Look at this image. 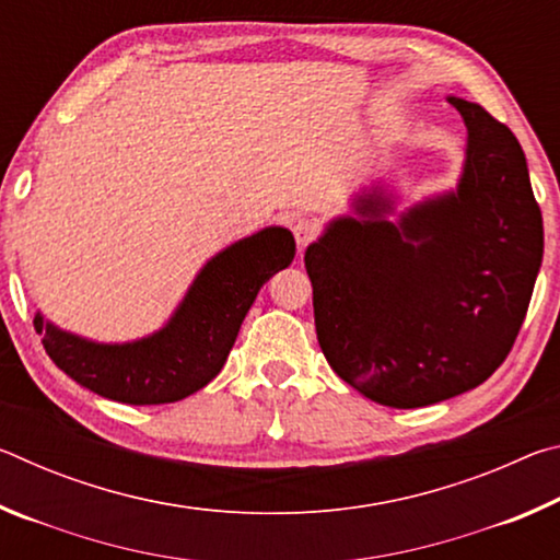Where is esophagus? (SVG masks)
Listing matches in <instances>:
<instances>
[{
	"mask_svg": "<svg viewBox=\"0 0 560 560\" xmlns=\"http://www.w3.org/2000/svg\"><path fill=\"white\" fill-rule=\"evenodd\" d=\"M318 234H320L318 222L308 220V217H301V220H296V224H293V240H296L299 249H306V246L314 242Z\"/></svg>",
	"mask_w": 560,
	"mask_h": 560,
	"instance_id": "34e87169",
	"label": "esophagus"
}]
</instances>
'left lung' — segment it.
<instances>
[{"label": "left lung", "instance_id": "left-lung-1", "mask_svg": "<svg viewBox=\"0 0 560 560\" xmlns=\"http://www.w3.org/2000/svg\"><path fill=\"white\" fill-rule=\"evenodd\" d=\"M467 160L454 192L400 214L383 187L306 249L318 346L371 400L410 410L462 395L504 363L544 259L524 150L457 96Z\"/></svg>", "mask_w": 560, "mask_h": 560}]
</instances>
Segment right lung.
Returning a JSON list of instances; mask_svg holds the SVG:
<instances>
[{
  "label": "right lung",
  "instance_id": "right-lung-1",
  "mask_svg": "<svg viewBox=\"0 0 560 560\" xmlns=\"http://www.w3.org/2000/svg\"><path fill=\"white\" fill-rule=\"evenodd\" d=\"M293 254L296 242L283 226L234 242L205 264L167 324L132 343H96L42 314L34 326L54 363L96 395L126 405L177 402L222 371L259 289Z\"/></svg>",
  "mask_w": 560,
  "mask_h": 560
}]
</instances>
